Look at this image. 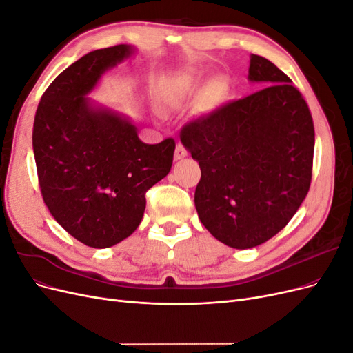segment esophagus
<instances>
[{
	"mask_svg": "<svg viewBox=\"0 0 353 353\" xmlns=\"http://www.w3.org/2000/svg\"><path fill=\"white\" fill-rule=\"evenodd\" d=\"M187 156V150H185V147L181 144V143H178L176 144V148H175V160H181V159H184Z\"/></svg>",
	"mask_w": 353,
	"mask_h": 353,
	"instance_id": "1",
	"label": "esophagus"
}]
</instances>
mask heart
I'll return each instance as SVG.
<instances>
[{"mask_svg":"<svg viewBox=\"0 0 353 353\" xmlns=\"http://www.w3.org/2000/svg\"><path fill=\"white\" fill-rule=\"evenodd\" d=\"M185 83L188 90L197 87V79L196 77H191V74H188V77H185ZM223 94V87L221 82H213L209 85V88L206 91V101L209 104H216Z\"/></svg>","mask_w":353,"mask_h":353,"instance_id":"1","label":"heart"}]
</instances>
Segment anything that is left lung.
I'll return each instance as SVG.
<instances>
[{
	"instance_id": "left-lung-1",
	"label": "left lung",
	"mask_w": 353,
	"mask_h": 353,
	"mask_svg": "<svg viewBox=\"0 0 353 353\" xmlns=\"http://www.w3.org/2000/svg\"><path fill=\"white\" fill-rule=\"evenodd\" d=\"M249 81L268 87L187 123L181 143L199 162L194 205L213 237L252 249L274 237L305 200L315 131L292 79L252 54Z\"/></svg>"
}]
</instances>
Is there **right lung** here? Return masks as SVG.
Returning a JSON list of instances; mask_svg holds the SVG:
<instances>
[{"label":"right lung","mask_w":353,"mask_h":353,"mask_svg":"<svg viewBox=\"0 0 353 353\" xmlns=\"http://www.w3.org/2000/svg\"><path fill=\"white\" fill-rule=\"evenodd\" d=\"M134 52L121 44L85 54L51 82L35 114L32 145L42 199L72 237L94 249L131 236L147 190L172 168V138L145 144L130 117L88 97L105 72Z\"/></svg>","instance_id":"1"}]
</instances>
